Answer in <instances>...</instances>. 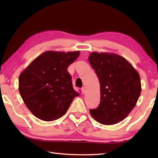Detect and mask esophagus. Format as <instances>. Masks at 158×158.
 Masks as SVG:
<instances>
[{
    "label": "esophagus",
    "mask_w": 158,
    "mask_h": 158,
    "mask_svg": "<svg viewBox=\"0 0 158 158\" xmlns=\"http://www.w3.org/2000/svg\"><path fill=\"white\" fill-rule=\"evenodd\" d=\"M85 93V89L84 87H83V88H81V94H84Z\"/></svg>",
    "instance_id": "34e87169"
}]
</instances>
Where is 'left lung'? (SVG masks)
Segmentation results:
<instances>
[{"mask_svg":"<svg viewBox=\"0 0 158 158\" xmlns=\"http://www.w3.org/2000/svg\"><path fill=\"white\" fill-rule=\"evenodd\" d=\"M100 83V102L89 112L96 122L113 125L135 108L141 92L138 71L123 57L114 53L94 52L88 57Z\"/></svg>","mask_w":158,"mask_h":158,"instance_id":"1","label":"left lung"}]
</instances>
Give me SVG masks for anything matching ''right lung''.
Returning <instances> with one entry per match:
<instances>
[{
  "label": "right lung",
  "mask_w": 158,
  "mask_h": 158,
  "mask_svg": "<svg viewBox=\"0 0 158 158\" xmlns=\"http://www.w3.org/2000/svg\"><path fill=\"white\" fill-rule=\"evenodd\" d=\"M79 51H47L36 58L19 77L23 102L36 117L51 122L62 117L79 92L67 70Z\"/></svg>",
  "instance_id": "add662e5"
}]
</instances>
